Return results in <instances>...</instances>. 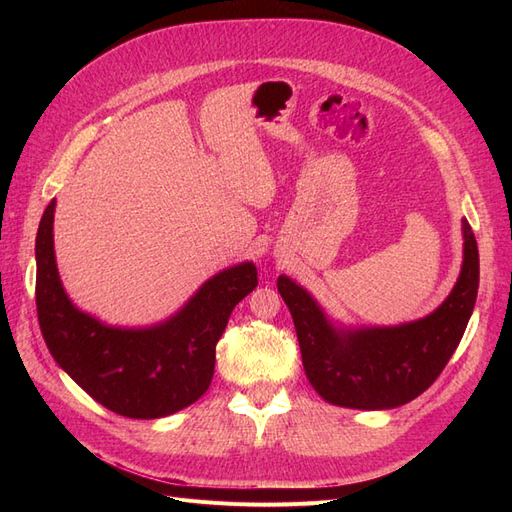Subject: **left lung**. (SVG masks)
Wrapping results in <instances>:
<instances>
[{
	"mask_svg": "<svg viewBox=\"0 0 512 512\" xmlns=\"http://www.w3.org/2000/svg\"><path fill=\"white\" fill-rule=\"evenodd\" d=\"M461 230L463 265L451 294L429 316L397 327H335L312 294L286 275L277 277L297 329L305 376L324 401L389 410L436 382L461 342L478 292V245L468 220Z\"/></svg>",
	"mask_w": 512,
	"mask_h": 512,
	"instance_id": "1",
	"label": "left lung"
}]
</instances>
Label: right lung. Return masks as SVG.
I'll return each instance as SVG.
<instances>
[{
    "mask_svg": "<svg viewBox=\"0 0 512 512\" xmlns=\"http://www.w3.org/2000/svg\"><path fill=\"white\" fill-rule=\"evenodd\" d=\"M53 218L55 200L44 209L36 237V307L57 365L98 404L128 418L168 416L203 397L232 309L258 286L254 262L213 275L160 324L108 327L68 299L55 262Z\"/></svg>",
    "mask_w": 512,
    "mask_h": 512,
    "instance_id": "obj_1",
    "label": "right lung"
}]
</instances>
